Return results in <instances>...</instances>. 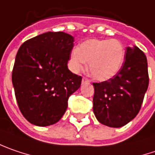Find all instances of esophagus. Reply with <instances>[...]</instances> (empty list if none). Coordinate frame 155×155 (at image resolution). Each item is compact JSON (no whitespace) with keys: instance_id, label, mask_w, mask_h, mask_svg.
Listing matches in <instances>:
<instances>
[{"instance_id":"esophagus-1","label":"esophagus","mask_w":155,"mask_h":155,"mask_svg":"<svg viewBox=\"0 0 155 155\" xmlns=\"http://www.w3.org/2000/svg\"><path fill=\"white\" fill-rule=\"evenodd\" d=\"M81 82H82L83 84H84V83H89V80H88V79H87V78H82Z\"/></svg>"}]
</instances>
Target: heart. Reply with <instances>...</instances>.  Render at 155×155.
Masks as SVG:
<instances>
[{
    "mask_svg": "<svg viewBox=\"0 0 155 155\" xmlns=\"http://www.w3.org/2000/svg\"><path fill=\"white\" fill-rule=\"evenodd\" d=\"M125 56L123 44L117 39H88L72 51L69 65L78 73L89 63L91 76L100 81L114 77L122 68Z\"/></svg>",
    "mask_w": 155,
    "mask_h": 155,
    "instance_id": "b5f03b06",
    "label": "heart"
}]
</instances>
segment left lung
Segmentation results:
<instances>
[{
    "instance_id": "left-lung-1",
    "label": "left lung",
    "mask_w": 155,
    "mask_h": 155,
    "mask_svg": "<svg viewBox=\"0 0 155 155\" xmlns=\"http://www.w3.org/2000/svg\"><path fill=\"white\" fill-rule=\"evenodd\" d=\"M149 83L147 60L139 47H127L122 68L109 81L93 83V111L101 124L118 128L138 115Z\"/></svg>"
}]
</instances>
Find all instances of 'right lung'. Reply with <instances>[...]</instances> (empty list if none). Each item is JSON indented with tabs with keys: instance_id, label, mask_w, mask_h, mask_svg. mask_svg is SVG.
Returning a JSON list of instances; mask_svg holds the SVG:
<instances>
[{
	"instance_id": "obj_1",
	"label": "right lung",
	"mask_w": 155,
	"mask_h": 155,
	"mask_svg": "<svg viewBox=\"0 0 155 155\" xmlns=\"http://www.w3.org/2000/svg\"><path fill=\"white\" fill-rule=\"evenodd\" d=\"M74 42L68 33L45 32L24 42L17 51L12 83L18 107L32 124L59 121L69 96L81 87V77L68 68Z\"/></svg>"
}]
</instances>
